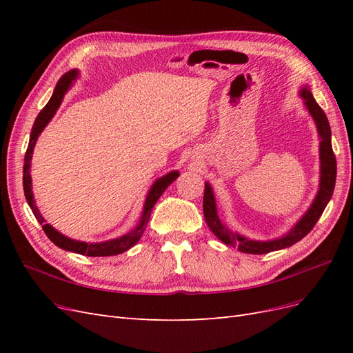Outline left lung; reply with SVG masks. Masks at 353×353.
<instances>
[{"mask_svg":"<svg viewBox=\"0 0 353 353\" xmlns=\"http://www.w3.org/2000/svg\"><path fill=\"white\" fill-rule=\"evenodd\" d=\"M301 95L305 99V104L312 114L314 121L318 128V134L321 137V143H319V157H321V181H319V191L312 203V206L305 213V216L299 221L294 228L287 232V236L271 240V241H254L249 240L237 232H232L228 230L223 223L219 221L216 213V203L215 197H213V191L210 185L205 184V196H203V213H205V219L208 227L212 230L215 236L228 245L237 248L243 253L250 254H263L270 253L274 250H280L290 248L294 243L301 241L306 234L311 232V230L315 227L318 219L321 218L323 212L330 201L331 196H333L334 185H336V174H337V163L336 156L331 147V130L330 123L324 110L319 108L318 103L315 101L312 92L307 88H303L301 91Z\"/></svg>","mask_w":353,"mask_h":353,"instance_id":"left-lung-1","label":"left lung"}]
</instances>
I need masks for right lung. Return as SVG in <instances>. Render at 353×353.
<instances>
[{"instance_id": "right-lung-1", "label": "right lung", "mask_w": 353, "mask_h": 353, "mask_svg": "<svg viewBox=\"0 0 353 353\" xmlns=\"http://www.w3.org/2000/svg\"><path fill=\"white\" fill-rule=\"evenodd\" d=\"M77 70H70L66 72L63 77L59 79L54 92H52L50 101L47 103V105L44 109L39 112V114L37 116V119L34 122V126H32V132H30V138H29V145L28 150L25 154V165H23V190H25V197L28 200V205L30 206L32 212H34L35 218L38 219V222L42 225V230L47 234V237L54 243L57 248L63 249V250H69V252H74L79 254H87V256H114L123 253L125 250L131 249L132 245L141 239V236L145 231V227L148 223V219H150L152 210L156 205V201L159 200V197L163 194V191L174 183V181L178 178V172L174 170V172H169L168 175L159 178L156 183L152 185L150 193L147 194L145 199V205H144V210H143V216L140 223H138L137 228L132 230L131 232L125 234V236L119 237V239H113L109 241L104 243H83V241H78V240H72L63 236L59 231H56L52 228L50 223H46V219L42 218V215L39 213L38 208L35 206V200H34V194H32V181H30V160H32V154H34V147L35 143L38 140V135L42 132V130L47 126V123L51 121V117L54 116L56 110L59 109V105L65 97L66 91L69 90L72 81L77 78Z\"/></svg>"}]
</instances>
